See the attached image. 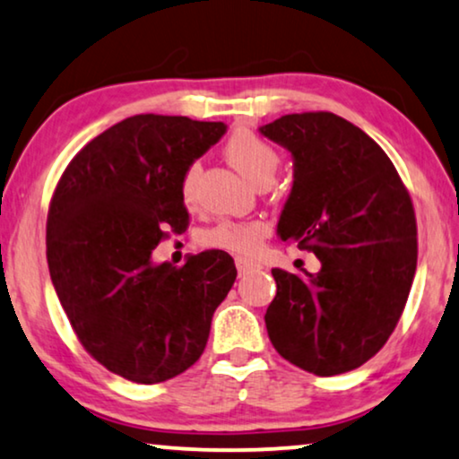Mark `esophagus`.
<instances>
[{"instance_id":"34e87169","label":"esophagus","mask_w":459,"mask_h":459,"mask_svg":"<svg viewBox=\"0 0 459 459\" xmlns=\"http://www.w3.org/2000/svg\"><path fill=\"white\" fill-rule=\"evenodd\" d=\"M235 264H237V271H239V274H246L247 271H252V268H255L258 264H255L254 260H249V258H235Z\"/></svg>"}]
</instances>
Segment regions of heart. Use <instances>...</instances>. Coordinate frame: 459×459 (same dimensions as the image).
<instances>
[{
  "label": "heart",
  "instance_id": "1",
  "mask_svg": "<svg viewBox=\"0 0 459 459\" xmlns=\"http://www.w3.org/2000/svg\"><path fill=\"white\" fill-rule=\"evenodd\" d=\"M226 157L252 185H260L274 178L279 168V152L266 140L255 136L249 130H237L226 143ZM199 166L186 168L180 182V195L185 204H193L195 191H197ZM268 224L262 220H224L207 230L204 243L210 247L226 249L233 254H254L260 243L268 235Z\"/></svg>",
  "mask_w": 459,
  "mask_h": 459
}]
</instances>
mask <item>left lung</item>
I'll return each mask as SVG.
<instances>
[{
    "instance_id": "obj_1",
    "label": "left lung",
    "mask_w": 459,
    "mask_h": 459,
    "mask_svg": "<svg viewBox=\"0 0 459 459\" xmlns=\"http://www.w3.org/2000/svg\"><path fill=\"white\" fill-rule=\"evenodd\" d=\"M293 161L277 235L313 252L316 273L274 268L264 321L274 351L315 376L361 368L393 333L418 264L407 188L386 152L333 113H293L260 126Z\"/></svg>"
}]
</instances>
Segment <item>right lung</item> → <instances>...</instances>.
Wrapping results in <instances>:
<instances>
[{"mask_svg":"<svg viewBox=\"0 0 459 459\" xmlns=\"http://www.w3.org/2000/svg\"><path fill=\"white\" fill-rule=\"evenodd\" d=\"M226 134L222 121L134 115L83 146L48 213L54 290L85 351L108 371L157 384L197 361L237 268L226 252L155 262L152 249L188 213L186 168Z\"/></svg>","mask_w":459,"mask_h":459,"instance_id":"1","label":"right lung"}]
</instances>
